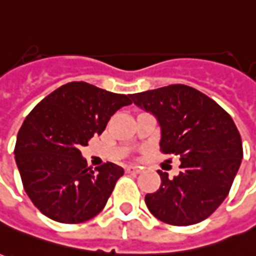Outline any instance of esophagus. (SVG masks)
<instances>
[{
	"instance_id": "1",
	"label": "esophagus",
	"mask_w": 256,
	"mask_h": 256,
	"mask_svg": "<svg viewBox=\"0 0 256 256\" xmlns=\"http://www.w3.org/2000/svg\"><path fill=\"white\" fill-rule=\"evenodd\" d=\"M126 171H128V174H138L142 170H140V168H137V166H134V165H128V166H126Z\"/></svg>"
}]
</instances>
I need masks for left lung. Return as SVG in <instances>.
Listing matches in <instances>:
<instances>
[{"instance_id": "1", "label": "left lung", "mask_w": 256, "mask_h": 256, "mask_svg": "<svg viewBox=\"0 0 256 256\" xmlns=\"http://www.w3.org/2000/svg\"><path fill=\"white\" fill-rule=\"evenodd\" d=\"M132 100L157 118L160 150L178 156L180 171L146 194L151 214L172 226L203 222L227 198L242 160V142L231 116L208 95L182 84L133 94Z\"/></svg>"}]
</instances>
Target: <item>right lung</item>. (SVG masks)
Instances as JSON below:
<instances>
[{
    "mask_svg": "<svg viewBox=\"0 0 256 256\" xmlns=\"http://www.w3.org/2000/svg\"><path fill=\"white\" fill-rule=\"evenodd\" d=\"M132 102V95L74 81L52 92L26 116L14 152L24 189L40 213L58 223L77 224L105 208L124 171L114 162L94 171L81 147L102 134L112 114Z\"/></svg>",
    "mask_w": 256,
    "mask_h": 256,
    "instance_id": "obj_1",
    "label": "right lung"
}]
</instances>
